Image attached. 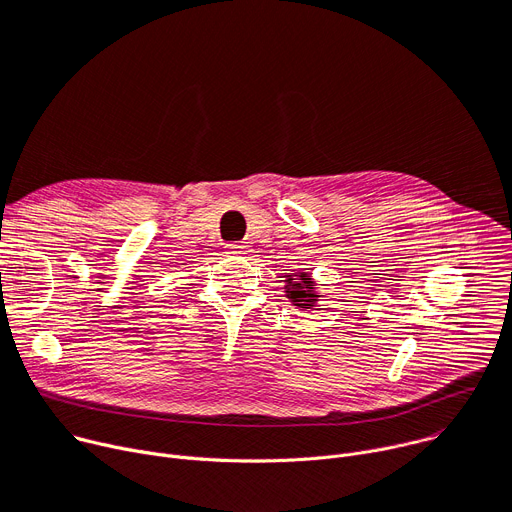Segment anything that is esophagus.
I'll use <instances>...</instances> for the list:
<instances>
[{
    "label": "esophagus",
    "mask_w": 512,
    "mask_h": 512,
    "mask_svg": "<svg viewBox=\"0 0 512 512\" xmlns=\"http://www.w3.org/2000/svg\"><path fill=\"white\" fill-rule=\"evenodd\" d=\"M226 253L232 257H245L249 251H247V245H228Z\"/></svg>",
    "instance_id": "1"
}]
</instances>
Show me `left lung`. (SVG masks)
<instances>
[{"label":"left lung","instance_id":"obj_1","mask_svg":"<svg viewBox=\"0 0 512 512\" xmlns=\"http://www.w3.org/2000/svg\"><path fill=\"white\" fill-rule=\"evenodd\" d=\"M284 292L288 300L298 306V309H313L317 302L321 300V294L317 292V284L309 271H300L294 269V276H286L284 280Z\"/></svg>","mask_w":512,"mask_h":512}]
</instances>
